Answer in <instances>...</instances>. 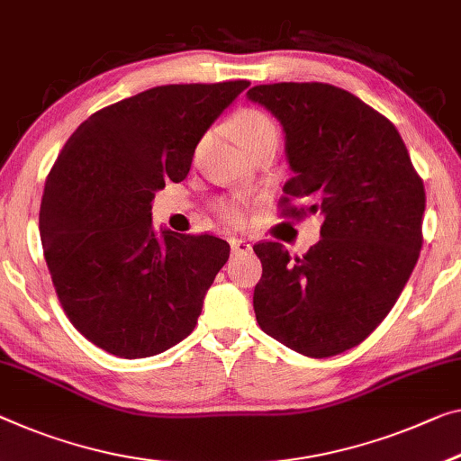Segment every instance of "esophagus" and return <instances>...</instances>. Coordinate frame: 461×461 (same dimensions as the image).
Here are the masks:
<instances>
[{"mask_svg":"<svg viewBox=\"0 0 461 461\" xmlns=\"http://www.w3.org/2000/svg\"><path fill=\"white\" fill-rule=\"evenodd\" d=\"M230 249H232V253H235V255H247V253L253 251V247H251V243L247 239H232Z\"/></svg>","mask_w":461,"mask_h":461,"instance_id":"obj_1","label":"esophagus"}]
</instances>
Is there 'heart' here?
<instances>
[{
    "label": "heart",
    "mask_w": 461,
    "mask_h": 461,
    "mask_svg": "<svg viewBox=\"0 0 461 461\" xmlns=\"http://www.w3.org/2000/svg\"><path fill=\"white\" fill-rule=\"evenodd\" d=\"M232 138L239 141L240 148L251 150L264 141H278V125L266 111L258 107L239 109L229 122ZM214 212L226 222L240 224L249 212V200L243 195H222L214 202Z\"/></svg>",
    "instance_id": "obj_1"
}]
</instances>
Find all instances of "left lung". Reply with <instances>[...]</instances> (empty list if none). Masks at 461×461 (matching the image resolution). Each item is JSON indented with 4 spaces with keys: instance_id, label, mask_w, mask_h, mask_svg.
Masks as SVG:
<instances>
[{
    "instance_id": "left-lung-1",
    "label": "left lung",
    "mask_w": 461,
    "mask_h": 461,
    "mask_svg": "<svg viewBox=\"0 0 461 461\" xmlns=\"http://www.w3.org/2000/svg\"><path fill=\"white\" fill-rule=\"evenodd\" d=\"M247 96L280 119L294 176L280 214H323L320 243L290 255L255 243L259 328L311 358L358 346L385 320L419 261L427 195L387 117L323 82L253 86Z\"/></svg>"
}]
</instances>
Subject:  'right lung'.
<instances>
[{
    "instance_id": "1",
    "label": "right lung",
    "mask_w": 461,
    "mask_h": 461,
    "mask_svg": "<svg viewBox=\"0 0 461 461\" xmlns=\"http://www.w3.org/2000/svg\"><path fill=\"white\" fill-rule=\"evenodd\" d=\"M249 82L167 84L123 98L69 136L47 175L39 230L55 293L80 334L122 358L194 331L229 259L208 232L152 230V200L187 176L197 141Z\"/></svg>"
}]
</instances>
